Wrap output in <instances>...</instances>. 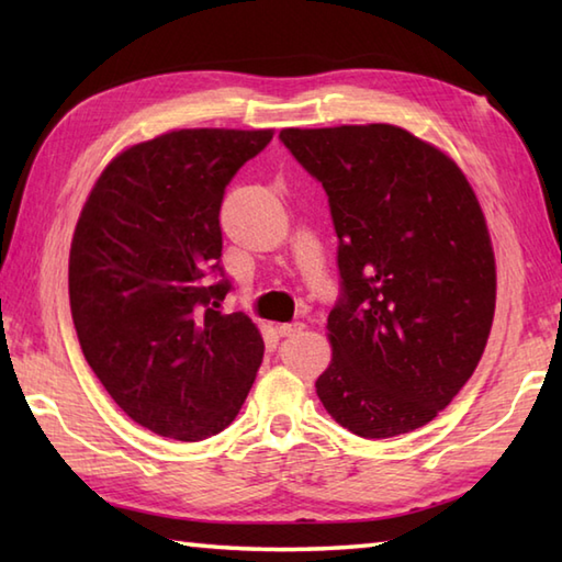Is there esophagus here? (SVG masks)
I'll use <instances>...</instances> for the list:
<instances>
[{
    "mask_svg": "<svg viewBox=\"0 0 562 562\" xmlns=\"http://www.w3.org/2000/svg\"><path fill=\"white\" fill-rule=\"evenodd\" d=\"M302 330H304V324H300V321H294V324H280L278 326V333L282 338L294 336V333H302Z\"/></svg>",
    "mask_w": 562,
    "mask_h": 562,
    "instance_id": "esophagus-1",
    "label": "esophagus"
}]
</instances>
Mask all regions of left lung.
Instances as JSON below:
<instances>
[{"label": "left lung", "instance_id": "8db88e82", "mask_svg": "<svg viewBox=\"0 0 562 562\" xmlns=\"http://www.w3.org/2000/svg\"><path fill=\"white\" fill-rule=\"evenodd\" d=\"M338 234L333 360L316 393L367 439L427 425L479 367L495 314L483 210L445 151L396 125L288 127Z\"/></svg>", "mask_w": 562, "mask_h": 562}]
</instances>
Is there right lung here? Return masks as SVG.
<instances>
[{
    "label": "right lung",
    "instance_id": "right-lung-1",
    "mask_svg": "<svg viewBox=\"0 0 562 562\" xmlns=\"http://www.w3.org/2000/svg\"><path fill=\"white\" fill-rule=\"evenodd\" d=\"M272 130H173L105 166L69 250L81 352L111 398L161 437L232 425L262 362L246 314H222L220 210Z\"/></svg>",
    "mask_w": 562,
    "mask_h": 562
}]
</instances>
